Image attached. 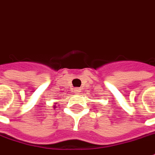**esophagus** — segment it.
Listing matches in <instances>:
<instances>
[{"label": "esophagus", "instance_id": "obj_1", "mask_svg": "<svg viewBox=\"0 0 155 155\" xmlns=\"http://www.w3.org/2000/svg\"><path fill=\"white\" fill-rule=\"evenodd\" d=\"M80 91H80V89H78V88H74V92L79 93V92H80Z\"/></svg>", "mask_w": 155, "mask_h": 155}]
</instances>
